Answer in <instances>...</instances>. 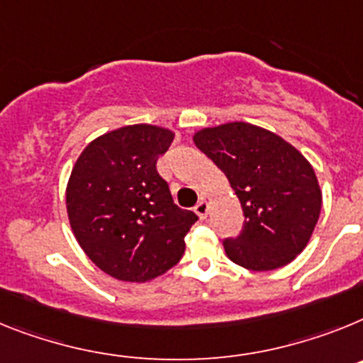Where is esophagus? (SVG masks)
<instances>
[{"instance_id":"1","label":"esophagus","mask_w":363,"mask_h":363,"mask_svg":"<svg viewBox=\"0 0 363 363\" xmlns=\"http://www.w3.org/2000/svg\"><path fill=\"white\" fill-rule=\"evenodd\" d=\"M195 213H197V216L201 217V219H206V216H208V210H210V204L206 203V201H199V203L195 204Z\"/></svg>"}]
</instances>
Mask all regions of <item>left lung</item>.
<instances>
[{"label":"left lung","instance_id":"8db88e82","mask_svg":"<svg viewBox=\"0 0 363 363\" xmlns=\"http://www.w3.org/2000/svg\"><path fill=\"white\" fill-rule=\"evenodd\" d=\"M195 146L217 164L245 216L241 234L223 241L248 270H276L307 247L321 210L316 173L294 146L247 122L201 129Z\"/></svg>","mask_w":363,"mask_h":363}]
</instances>
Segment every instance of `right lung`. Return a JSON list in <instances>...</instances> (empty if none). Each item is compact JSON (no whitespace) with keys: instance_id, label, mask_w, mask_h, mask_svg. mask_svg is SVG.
Listing matches in <instances>:
<instances>
[{"instance_id":"add662e5","label":"right lung","mask_w":363,"mask_h":363,"mask_svg":"<svg viewBox=\"0 0 363 363\" xmlns=\"http://www.w3.org/2000/svg\"><path fill=\"white\" fill-rule=\"evenodd\" d=\"M169 129H115L82 151L67 182V213L82 250L121 281L144 283L177 264L197 216L173 203L157 159Z\"/></svg>"}]
</instances>
